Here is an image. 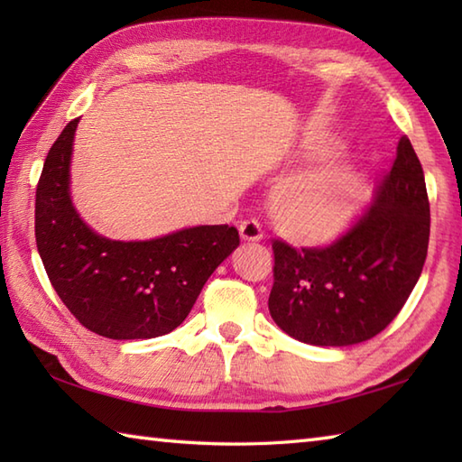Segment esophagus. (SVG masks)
<instances>
[{"label":"esophagus","instance_id":"esophagus-1","mask_svg":"<svg viewBox=\"0 0 462 462\" xmlns=\"http://www.w3.org/2000/svg\"><path fill=\"white\" fill-rule=\"evenodd\" d=\"M240 236H242V240H246V242H260L263 238L260 222L254 220V218L244 220L240 224Z\"/></svg>","mask_w":462,"mask_h":462}]
</instances>
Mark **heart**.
Masks as SVG:
<instances>
[{
	"label": "heart",
	"instance_id": "1",
	"mask_svg": "<svg viewBox=\"0 0 462 462\" xmlns=\"http://www.w3.org/2000/svg\"><path fill=\"white\" fill-rule=\"evenodd\" d=\"M300 154L310 156L311 151ZM359 202V174L343 164H321L283 180L272 199V214L288 238L329 244L349 228Z\"/></svg>",
	"mask_w": 462,
	"mask_h": 462
}]
</instances>
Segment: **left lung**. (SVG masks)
<instances>
[{
  "mask_svg": "<svg viewBox=\"0 0 462 462\" xmlns=\"http://www.w3.org/2000/svg\"><path fill=\"white\" fill-rule=\"evenodd\" d=\"M429 232L423 166L401 136L393 166L356 228L328 248L272 244V319L308 346L346 347L375 337L419 282Z\"/></svg>",
  "mask_w": 462,
  "mask_h": 462,
  "instance_id": "left-lung-1",
  "label": "left lung"
}]
</instances>
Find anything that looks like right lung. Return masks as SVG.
Instances as JSON below:
<instances>
[{
    "instance_id": "obj_1",
    "label": "right lung",
    "mask_w": 462,
    "mask_h": 462,
    "mask_svg": "<svg viewBox=\"0 0 462 462\" xmlns=\"http://www.w3.org/2000/svg\"><path fill=\"white\" fill-rule=\"evenodd\" d=\"M79 119L49 151L35 194V240L49 282L81 326L109 339H152L176 329L214 270L240 246L234 226H192L151 240L95 232L71 199Z\"/></svg>"
}]
</instances>
